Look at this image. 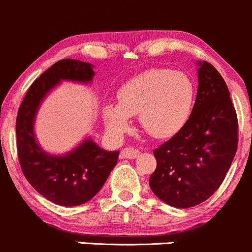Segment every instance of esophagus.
Segmentation results:
<instances>
[{"label": "esophagus", "instance_id": "obj_1", "mask_svg": "<svg viewBox=\"0 0 252 252\" xmlns=\"http://www.w3.org/2000/svg\"><path fill=\"white\" fill-rule=\"evenodd\" d=\"M139 155H140L139 150L134 149V147H126V149L122 150V157H124V158L134 159L139 157Z\"/></svg>", "mask_w": 252, "mask_h": 252}]
</instances>
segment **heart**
<instances>
[{
	"label": "heart",
	"instance_id": "heart-1",
	"mask_svg": "<svg viewBox=\"0 0 252 252\" xmlns=\"http://www.w3.org/2000/svg\"><path fill=\"white\" fill-rule=\"evenodd\" d=\"M196 88L184 72L156 68L149 69L119 88L118 103L107 102L102 118L113 135L122 136L130 129V117L139 122L149 135L171 138L179 133L191 117Z\"/></svg>",
	"mask_w": 252,
	"mask_h": 252
}]
</instances>
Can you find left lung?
<instances>
[{
	"label": "left lung",
	"instance_id": "1",
	"mask_svg": "<svg viewBox=\"0 0 252 252\" xmlns=\"http://www.w3.org/2000/svg\"><path fill=\"white\" fill-rule=\"evenodd\" d=\"M197 95L191 117L172 139L154 150L157 167L150 188L166 204L188 208L220 188L238 147V118L224 79L197 61Z\"/></svg>",
	"mask_w": 252,
	"mask_h": 252
}]
</instances>
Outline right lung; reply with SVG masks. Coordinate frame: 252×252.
<instances>
[{"instance_id":"1","label":"right lung","mask_w":252,"mask_h":252,"mask_svg":"<svg viewBox=\"0 0 252 252\" xmlns=\"http://www.w3.org/2000/svg\"><path fill=\"white\" fill-rule=\"evenodd\" d=\"M94 65L77 60H61L45 70L28 90L16 122L18 158L23 174L45 199L61 206H79L93 199L118 161L119 151H106L91 138L72 151L52 155L39 145L35 119L42 101L63 80L89 84Z\"/></svg>"}]
</instances>
